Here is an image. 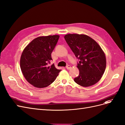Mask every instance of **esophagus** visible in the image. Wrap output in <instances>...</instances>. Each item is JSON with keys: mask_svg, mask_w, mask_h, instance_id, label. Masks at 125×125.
<instances>
[{"mask_svg": "<svg viewBox=\"0 0 125 125\" xmlns=\"http://www.w3.org/2000/svg\"><path fill=\"white\" fill-rule=\"evenodd\" d=\"M71 67L70 66V65H67V66H66V68L67 69H71Z\"/></svg>", "mask_w": 125, "mask_h": 125, "instance_id": "obj_1", "label": "esophagus"}]
</instances>
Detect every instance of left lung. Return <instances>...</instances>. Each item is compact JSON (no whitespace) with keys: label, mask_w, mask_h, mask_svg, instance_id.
I'll list each match as a JSON object with an SVG mask.
<instances>
[{"label":"left lung","mask_w":125,"mask_h":125,"mask_svg":"<svg viewBox=\"0 0 125 125\" xmlns=\"http://www.w3.org/2000/svg\"><path fill=\"white\" fill-rule=\"evenodd\" d=\"M64 38L80 60L77 66L79 75L74 79L75 82L83 87L96 84L103 76L106 66L105 54L101 46L85 34H68Z\"/></svg>","instance_id":"1"}]
</instances>
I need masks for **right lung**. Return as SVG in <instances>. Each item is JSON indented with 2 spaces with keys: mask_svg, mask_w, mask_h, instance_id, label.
<instances>
[{
  "mask_svg": "<svg viewBox=\"0 0 125 125\" xmlns=\"http://www.w3.org/2000/svg\"><path fill=\"white\" fill-rule=\"evenodd\" d=\"M59 35L37 37L23 50L20 58V68L25 79L30 84L43 88L52 84L61 71L54 64L50 65L51 54Z\"/></svg>",
  "mask_w": 125,
  "mask_h": 125,
  "instance_id": "obj_1",
  "label": "right lung"
}]
</instances>
